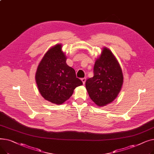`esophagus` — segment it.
<instances>
[{"mask_svg":"<svg viewBox=\"0 0 154 154\" xmlns=\"http://www.w3.org/2000/svg\"><path fill=\"white\" fill-rule=\"evenodd\" d=\"M81 80H82V83H83V84H85V81H86V78H82V79H81Z\"/></svg>","mask_w":154,"mask_h":154,"instance_id":"1","label":"esophagus"}]
</instances>
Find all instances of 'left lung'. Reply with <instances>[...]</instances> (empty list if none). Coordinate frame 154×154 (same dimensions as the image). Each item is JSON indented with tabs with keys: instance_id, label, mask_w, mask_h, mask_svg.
I'll return each mask as SVG.
<instances>
[{
	"instance_id": "1",
	"label": "left lung",
	"mask_w": 154,
	"mask_h": 154,
	"mask_svg": "<svg viewBox=\"0 0 154 154\" xmlns=\"http://www.w3.org/2000/svg\"><path fill=\"white\" fill-rule=\"evenodd\" d=\"M122 70L116 57L110 49L103 47L94 67V77L85 82L87 92L98 107L112 102L123 85Z\"/></svg>"
}]
</instances>
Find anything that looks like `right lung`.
<instances>
[{
    "mask_svg": "<svg viewBox=\"0 0 154 154\" xmlns=\"http://www.w3.org/2000/svg\"><path fill=\"white\" fill-rule=\"evenodd\" d=\"M62 44L51 47L38 65L35 81L40 94L46 100L60 105L67 100L82 82L75 70L66 63L67 57Z\"/></svg>",
    "mask_w": 154,
    "mask_h": 154,
    "instance_id": "1",
    "label": "right lung"
}]
</instances>
